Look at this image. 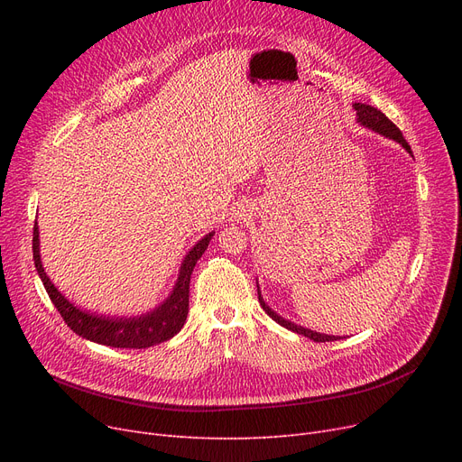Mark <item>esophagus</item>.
<instances>
[{
	"label": "esophagus",
	"mask_w": 462,
	"mask_h": 462,
	"mask_svg": "<svg viewBox=\"0 0 462 462\" xmlns=\"http://www.w3.org/2000/svg\"><path fill=\"white\" fill-rule=\"evenodd\" d=\"M237 217H241V213H237Z\"/></svg>",
	"instance_id": "1"
}]
</instances>
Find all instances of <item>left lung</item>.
Returning a JSON list of instances; mask_svg holds the SVG:
<instances>
[{
  "mask_svg": "<svg viewBox=\"0 0 462 462\" xmlns=\"http://www.w3.org/2000/svg\"><path fill=\"white\" fill-rule=\"evenodd\" d=\"M352 106H354V110H356L357 124H359V125L367 127V129H371V131H374V133H378V134H382V136H385V138L399 142V143L402 145V148L411 155V150H410L408 142L404 140L402 133L399 131V127L393 124L392 119H387L385 114H382L378 108H374V106H371V105H365V103H354ZM256 288H258V301H260L262 309H263L265 312H268L270 317H272L277 324H281L282 328H286V329H290V331H294V333H298V335H303V337L310 338V341H314V343H329V341H338V338H343V337H335V335H326V333H320V331H312V329H309V328L298 326V324H294V322H290V320L282 319L281 314H277L268 303L263 301L262 292H260V286H258V281H256Z\"/></svg>",
  "mask_w": 462,
  "mask_h": 462,
  "instance_id": "1",
  "label": "left lung"
}]
</instances>
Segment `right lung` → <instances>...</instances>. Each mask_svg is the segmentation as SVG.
Wrapping results in <instances>:
<instances>
[{"label": "right lung", "mask_w": 462, "mask_h": 462, "mask_svg": "<svg viewBox=\"0 0 462 462\" xmlns=\"http://www.w3.org/2000/svg\"><path fill=\"white\" fill-rule=\"evenodd\" d=\"M213 234L215 232L206 234L197 245L189 249V253L181 260L176 284L168 298L155 309L138 314V317H110V314H99L80 309L79 305L69 301L44 272L37 223L33 226V260L35 270L48 292V298L52 300L54 307L60 310L65 324L77 335L88 338L91 343L112 348H150L153 345L168 341V338H172L176 333L181 331L189 312L190 275L199 258L208 249Z\"/></svg>", "instance_id": "add662e5"}]
</instances>
